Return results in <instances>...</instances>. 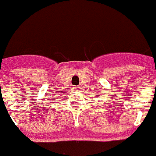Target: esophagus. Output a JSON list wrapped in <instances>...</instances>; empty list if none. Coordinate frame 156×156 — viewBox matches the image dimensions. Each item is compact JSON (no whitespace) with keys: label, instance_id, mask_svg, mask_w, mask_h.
Instances as JSON below:
<instances>
[{"label":"esophagus","instance_id":"1","mask_svg":"<svg viewBox=\"0 0 156 156\" xmlns=\"http://www.w3.org/2000/svg\"><path fill=\"white\" fill-rule=\"evenodd\" d=\"M78 89H79V87H76V86H75V87H73V90H78Z\"/></svg>","mask_w":156,"mask_h":156}]
</instances>
